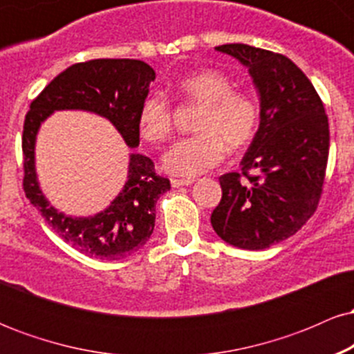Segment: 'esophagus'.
<instances>
[{"mask_svg": "<svg viewBox=\"0 0 354 354\" xmlns=\"http://www.w3.org/2000/svg\"><path fill=\"white\" fill-rule=\"evenodd\" d=\"M191 183H193V180H189V178H185V180H183V178H171L173 188H180V186H188V185H191Z\"/></svg>", "mask_w": 354, "mask_h": 354, "instance_id": "esophagus-1", "label": "esophagus"}]
</instances>
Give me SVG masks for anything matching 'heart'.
<instances>
[{
    "label": "heart",
    "mask_w": 354,
    "mask_h": 354,
    "mask_svg": "<svg viewBox=\"0 0 354 354\" xmlns=\"http://www.w3.org/2000/svg\"><path fill=\"white\" fill-rule=\"evenodd\" d=\"M183 100L201 104L194 129L198 135L178 140L163 156L166 171L193 178L208 171L231 151L253 141L259 126V104L253 95L234 89V81L218 70H201L176 83ZM141 136L160 145L173 131V108L161 93H153L141 103L138 113Z\"/></svg>",
    "instance_id": "heart-1"
}]
</instances>
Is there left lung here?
Here are the masks:
<instances>
[{
	"label": "left lung",
	"mask_w": 354,
	"mask_h": 354,
	"mask_svg": "<svg viewBox=\"0 0 354 354\" xmlns=\"http://www.w3.org/2000/svg\"><path fill=\"white\" fill-rule=\"evenodd\" d=\"M216 50L248 66L261 120L241 171L219 176L223 196L211 225L230 245L266 250L293 236L318 208L330 153L328 116L311 81L284 55L241 43Z\"/></svg>",
	"instance_id": "1"
}]
</instances>
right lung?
Returning <instances> with one entry per match:
<instances>
[{
  "label": "right lung",
  "mask_w": 354,
  "mask_h": 354,
  "mask_svg": "<svg viewBox=\"0 0 354 354\" xmlns=\"http://www.w3.org/2000/svg\"><path fill=\"white\" fill-rule=\"evenodd\" d=\"M154 70L140 59H91L59 73L31 101L23 126V189L63 241L96 259H121L146 245L154 230V206L171 185L143 154H131L128 181L111 205L88 218L59 213L48 203L35 171V141L53 111L83 109L106 118L129 148L140 145L138 113L154 81Z\"/></svg>",
  "instance_id": "1"
}]
</instances>
